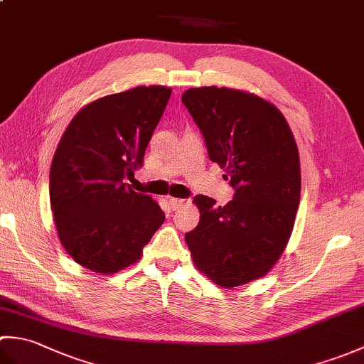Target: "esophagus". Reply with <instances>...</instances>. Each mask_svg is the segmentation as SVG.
I'll return each mask as SVG.
<instances>
[{
	"label": "esophagus",
	"instance_id": "34e87169",
	"mask_svg": "<svg viewBox=\"0 0 364 364\" xmlns=\"http://www.w3.org/2000/svg\"><path fill=\"white\" fill-rule=\"evenodd\" d=\"M168 205H170V208H172L173 211H176V210H180L181 206H184V200L170 197V198H168Z\"/></svg>",
	"mask_w": 364,
	"mask_h": 364
}]
</instances>
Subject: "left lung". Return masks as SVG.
Wrapping results in <instances>:
<instances>
[{"label":"left lung","mask_w":364,"mask_h":364,"mask_svg":"<svg viewBox=\"0 0 364 364\" xmlns=\"http://www.w3.org/2000/svg\"><path fill=\"white\" fill-rule=\"evenodd\" d=\"M210 159L235 188L225 206L197 196L200 222L186 233L196 267L222 288L264 277L280 259L300 202L296 139L275 105L250 92L194 87L181 97Z\"/></svg>","instance_id":"1"}]
</instances>
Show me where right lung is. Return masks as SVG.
<instances>
[{"instance_id":"obj_1","label":"right lung","mask_w":364,"mask_h":364,"mask_svg":"<svg viewBox=\"0 0 364 364\" xmlns=\"http://www.w3.org/2000/svg\"><path fill=\"white\" fill-rule=\"evenodd\" d=\"M172 89L139 86L95 100L68 123L50 170V205L73 261L112 275L141 259L166 215L125 178L144 154Z\"/></svg>"}]
</instances>
